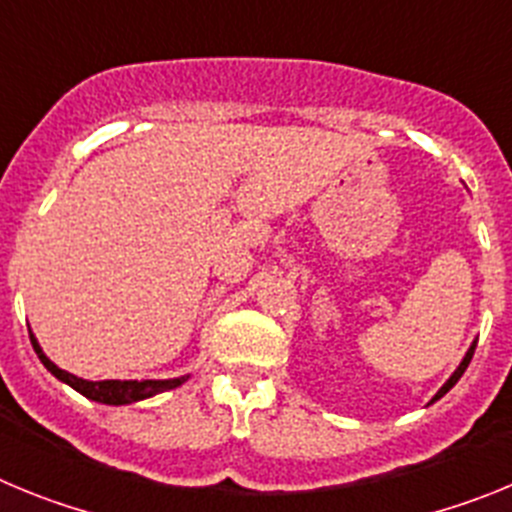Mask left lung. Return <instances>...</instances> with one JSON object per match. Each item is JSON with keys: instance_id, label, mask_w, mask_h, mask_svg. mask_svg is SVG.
<instances>
[{"instance_id": "8db88e82", "label": "left lung", "mask_w": 512, "mask_h": 512, "mask_svg": "<svg viewBox=\"0 0 512 512\" xmlns=\"http://www.w3.org/2000/svg\"><path fill=\"white\" fill-rule=\"evenodd\" d=\"M474 348H477V343H472V346H469L467 356H464V359H461L459 369H456V372H454V374H451V377H449V382L443 384V387H441V390H438V392H436V397H433V400H431V402H436V400H438V397H443V395H446V392H449V390H451V387H454V384H456V382H459V379H461V374L467 372V366H469V361H472V356H474Z\"/></svg>"}]
</instances>
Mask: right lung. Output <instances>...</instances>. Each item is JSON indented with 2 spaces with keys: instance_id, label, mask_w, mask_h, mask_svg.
<instances>
[{
  "instance_id": "obj_1",
  "label": "right lung",
  "mask_w": 512,
  "mask_h": 512,
  "mask_svg": "<svg viewBox=\"0 0 512 512\" xmlns=\"http://www.w3.org/2000/svg\"><path fill=\"white\" fill-rule=\"evenodd\" d=\"M30 341H33L38 359L43 361V366L53 374V377L66 382L69 387H74L76 392H81V395L89 397V400L104 402V405H130V402L146 400V397H153L164 390H174V387H179L182 382H187V377L143 379V382H138V379H104V382H89V379H79L74 377V374L58 369V366L43 354V348H40V343L35 341L33 333H30Z\"/></svg>"
}]
</instances>
